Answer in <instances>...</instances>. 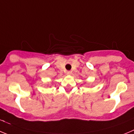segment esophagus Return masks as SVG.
Segmentation results:
<instances>
[{"label": "esophagus", "mask_w": 134, "mask_h": 134, "mask_svg": "<svg viewBox=\"0 0 134 134\" xmlns=\"http://www.w3.org/2000/svg\"><path fill=\"white\" fill-rule=\"evenodd\" d=\"M66 74H67V75H71V72L70 71H67L66 72Z\"/></svg>", "instance_id": "34e87169"}]
</instances>
